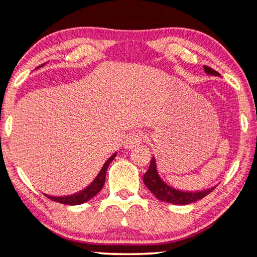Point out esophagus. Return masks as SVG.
Listing matches in <instances>:
<instances>
[{
    "label": "esophagus",
    "instance_id": "1",
    "mask_svg": "<svg viewBox=\"0 0 257 257\" xmlns=\"http://www.w3.org/2000/svg\"><path fill=\"white\" fill-rule=\"evenodd\" d=\"M142 142V136L138 134V133H132V134L126 135V138L124 139V142H123V146L126 149H132L138 146L139 144Z\"/></svg>",
    "mask_w": 257,
    "mask_h": 257
}]
</instances>
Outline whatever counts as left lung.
Masks as SVG:
<instances>
[{"instance_id":"1","label":"left lung","mask_w":257,"mask_h":257,"mask_svg":"<svg viewBox=\"0 0 257 257\" xmlns=\"http://www.w3.org/2000/svg\"><path fill=\"white\" fill-rule=\"evenodd\" d=\"M204 71L210 76H219L218 72L212 70L209 66H204ZM144 183L151 192L158 198L159 200L166 201V203L175 204V205H186V204L193 203L207 196L210 192L215 190V187L207 188L204 191H196V192H188V191H180L177 188L170 186L165 183L159 175L157 168V161L153 157L149 165L148 171L144 175Z\"/></svg>"}]
</instances>
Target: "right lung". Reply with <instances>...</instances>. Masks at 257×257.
Listing matches in <instances>:
<instances>
[{"instance_id":"1","label":"right lung","mask_w":257,"mask_h":257,"mask_svg":"<svg viewBox=\"0 0 257 257\" xmlns=\"http://www.w3.org/2000/svg\"><path fill=\"white\" fill-rule=\"evenodd\" d=\"M115 157H116V153L115 154H112L111 157L105 161V164L103 165L102 170L99 171L98 174H97L95 180H93L86 188H84L83 191H80V192L72 194V196H65V197H53V196H48V194H45V196L50 198L51 200L58 201V203H61V204H67V205H79V204L86 203V201L90 200L91 198L95 197L96 194L102 190V187L104 186L106 170H108L110 162L115 159Z\"/></svg>"}]
</instances>
